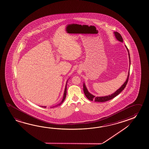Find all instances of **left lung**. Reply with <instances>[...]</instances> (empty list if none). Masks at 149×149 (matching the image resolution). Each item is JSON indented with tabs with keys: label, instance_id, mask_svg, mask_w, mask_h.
I'll return each instance as SVG.
<instances>
[{
	"label": "left lung",
	"instance_id": "obj_1",
	"mask_svg": "<svg viewBox=\"0 0 149 149\" xmlns=\"http://www.w3.org/2000/svg\"><path fill=\"white\" fill-rule=\"evenodd\" d=\"M114 34L115 38H116L117 40H118L119 42H123V39L122 38V36L120 35L119 33L117 32H114ZM125 47L127 49L128 53V56H129V71H128V75H127V79L126 81H125V83L121 86V87L120 88H118L116 91H115L114 93H113L111 95H105V96H102V97H95V95H93L91 93H90L89 91H88L87 88L86 87L85 83L83 84V90H84V92L85 95L86 97L88 99V100H90V101H93L95 100V102H105V101H107L109 100H111L113 98H114L116 96H117L118 95H119V93H121L123 90L125 88L126 86L127 85V82L128 81V78H129V71H130V54H129V50L127 48V46L125 45Z\"/></svg>",
	"mask_w": 149,
	"mask_h": 149
}]
</instances>
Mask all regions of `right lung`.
<instances>
[{
  "label": "right lung",
  "instance_id": "obj_1",
  "mask_svg": "<svg viewBox=\"0 0 149 149\" xmlns=\"http://www.w3.org/2000/svg\"><path fill=\"white\" fill-rule=\"evenodd\" d=\"M68 80L66 81L65 87V89H64V91L63 97V99H62V100L61 101V102L59 103V104H56V105H54V106L53 107H58V106H60V105H61V104H62V103L64 101L65 99V98H66V90H67V83H68ZM41 107H42V106H41Z\"/></svg>",
  "mask_w": 149,
  "mask_h": 149
}]
</instances>
